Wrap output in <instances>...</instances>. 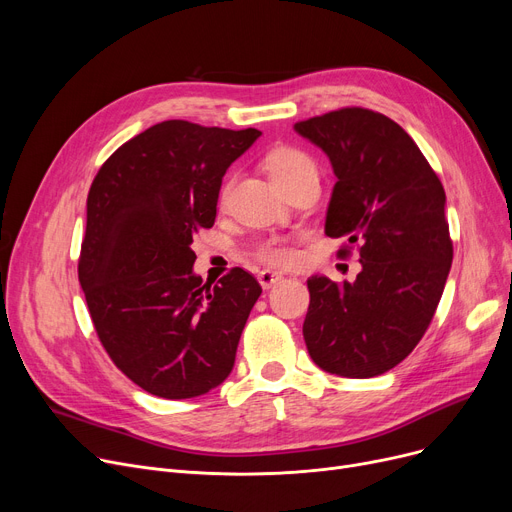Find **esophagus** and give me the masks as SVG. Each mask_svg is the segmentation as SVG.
Instances as JSON below:
<instances>
[{
    "label": "esophagus",
    "instance_id": "1",
    "mask_svg": "<svg viewBox=\"0 0 512 512\" xmlns=\"http://www.w3.org/2000/svg\"><path fill=\"white\" fill-rule=\"evenodd\" d=\"M280 282H282V274H278V272H272V270L259 272V284H261L263 288H272V286H276V284H280Z\"/></svg>",
    "mask_w": 512,
    "mask_h": 512
}]
</instances>
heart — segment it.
Returning <instances> with one entry per match:
<instances>
[{"mask_svg":"<svg viewBox=\"0 0 512 512\" xmlns=\"http://www.w3.org/2000/svg\"><path fill=\"white\" fill-rule=\"evenodd\" d=\"M265 168L276 186H282L303 174H315L313 159L297 147H276L274 151L267 153ZM226 195L228 188H224L222 199H226ZM259 257L272 265H290L297 261V251H294L288 242L270 240L259 249Z\"/></svg>","mask_w":512,"mask_h":512,"instance_id":"heart-1","label":"heart"}]
</instances>
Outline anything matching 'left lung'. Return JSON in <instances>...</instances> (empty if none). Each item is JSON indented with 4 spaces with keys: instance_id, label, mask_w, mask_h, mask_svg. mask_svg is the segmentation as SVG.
I'll use <instances>...</instances> for the list:
<instances>
[{
    "instance_id": "left-lung-1",
    "label": "left lung",
    "mask_w": 512,
    "mask_h": 512,
    "mask_svg": "<svg viewBox=\"0 0 512 512\" xmlns=\"http://www.w3.org/2000/svg\"><path fill=\"white\" fill-rule=\"evenodd\" d=\"M294 132L328 155L326 234L359 242L361 263L355 282L307 280V351L340 378H373L413 351L442 299L452 263L444 186L384 114L344 107Z\"/></svg>"
}]
</instances>
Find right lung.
<instances>
[{"mask_svg":"<svg viewBox=\"0 0 512 512\" xmlns=\"http://www.w3.org/2000/svg\"><path fill=\"white\" fill-rule=\"evenodd\" d=\"M261 132L159 122L97 172L78 259L97 336L149 394L182 400L218 388L261 286L240 267L195 274L193 236L215 222L222 178Z\"/></svg>","mask_w":512,"mask_h":512,"instance_id":"1","label":"right lung"}]
</instances>
